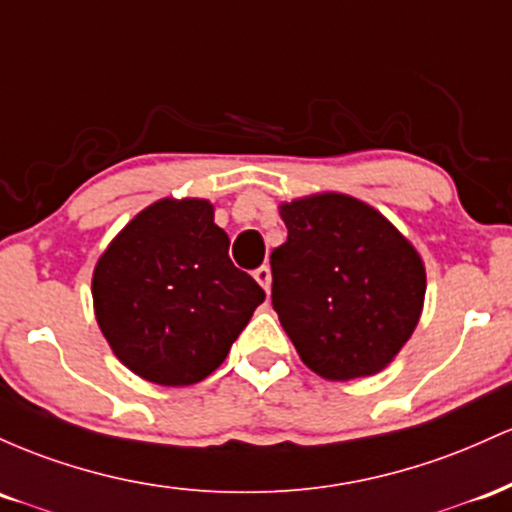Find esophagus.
<instances>
[{
    "label": "esophagus",
    "mask_w": 512,
    "mask_h": 512,
    "mask_svg": "<svg viewBox=\"0 0 512 512\" xmlns=\"http://www.w3.org/2000/svg\"><path fill=\"white\" fill-rule=\"evenodd\" d=\"M254 278L258 280V285L263 287V290H271V268L268 266H261V268H256L254 271Z\"/></svg>",
    "instance_id": "obj_1"
}]
</instances>
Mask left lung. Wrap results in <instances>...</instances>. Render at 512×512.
<instances>
[{
    "mask_svg": "<svg viewBox=\"0 0 512 512\" xmlns=\"http://www.w3.org/2000/svg\"><path fill=\"white\" fill-rule=\"evenodd\" d=\"M280 217L287 239L271 254V300L302 363L326 380L380 372L421 317V256L350 195L292 200Z\"/></svg>",
    "mask_w": 512,
    "mask_h": 512,
    "instance_id": "1",
    "label": "left lung"
}]
</instances>
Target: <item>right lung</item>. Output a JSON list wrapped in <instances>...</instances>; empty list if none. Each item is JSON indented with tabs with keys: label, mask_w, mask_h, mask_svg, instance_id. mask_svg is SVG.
I'll return each mask as SVG.
<instances>
[{
	"label": "right lung",
	"mask_w": 512,
	"mask_h": 512,
	"mask_svg": "<svg viewBox=\"0 0 512 512\" xmlns=\"http://www.w3.org/2000/svg\"><path fill=\"white\" fill-rule=\"evenodd\" d=\"M91 292L113 353L166 387L212 375L266 300L229 258L208 200H159L142 210L99 258Z\"/></svg>",
	"instance_id": "obj_1"
}]
</instances>
